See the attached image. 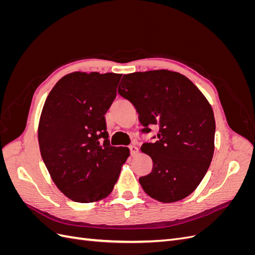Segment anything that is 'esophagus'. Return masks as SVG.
I'll return each instance as SVG.
<instances>
[{"label":"esophagus","mask_w":255,"mask_h":255,"mask_svg":"<svg viewBox=\"0 0 255 255\" xmlns=\"http://www.w3.org/2000/svg\"><path fill=\"white\" fill-rule=\"evenodd\" d=\"M129 151H130V155H135V154H137L138 152V146L137 144H130L129 145Z\"/></svg>","instance_id":"obj_1"}]
</instances>
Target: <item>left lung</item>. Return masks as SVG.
Masks as SVG:
<instances>
[{"instance_id":"left-lung-1","label":"left lung","mask_w":255,"mask_h":255,"mask_svg":"<svg viewBox=\"0 0 255 255\" xmlns=\"http://www.w3.org/2000/svg\"><path fill=\"white\" fill-rule=\"evenodd\" d=\"M118 94L135 106L142 133L158 128L157 140L141 145L153 160L152 172L139 177L145 194L164 203L189 196L214 155L216 125L206 98L186 76L169 70L123 75Z\"/></svg>"}]
</instances>
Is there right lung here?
<instances>
[{
  "mask_svg": "<svg viewBox=\"0 0 255 255\" xmlns=\"http://www.w3.org/2000/svg\"><path fill=\"white\" fill-rule=\"evenodd\" d=\"M122 74L73 72L45 100L38 127L43 163L57 188L72 201L91 203L109 196L129 150L112 146L105 114Z\"/></svg>",
  "mask_w": 255,
  "mask_h": 255,
  "instance_id": "1",
  "label": "right lung"
}]
</instances>
